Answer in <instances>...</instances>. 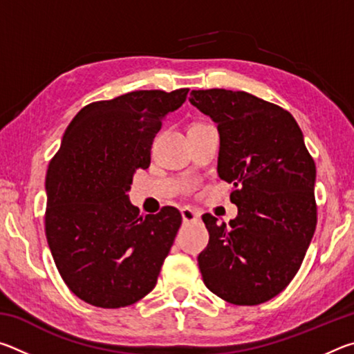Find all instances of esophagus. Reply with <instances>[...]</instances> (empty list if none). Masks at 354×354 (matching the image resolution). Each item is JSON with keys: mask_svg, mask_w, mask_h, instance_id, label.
Here are the masks:
<instances>
[{"mask_svg": "<svg viewBox=\"0 0 354 354\" xmlns=\"http://www.w3.org/2000/svg\"><path fill=\"white\" fill-rule=\"evenodd\" d=\"M181 215H183V221L184 223H192V221H200L201 215L198 211L192 207H183L181 209Z\"/></svg>", "mask_w": 354, "mask_h": 354, "instance_id": "obj_1", "label": "esophagus"}]
</instances>
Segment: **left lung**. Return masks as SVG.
I'll list each match as a JSON object with an SVG mask.
<instances>
[{
  "instance_id": "obj_1",
  "label": "left lung",
  "mask_w": 354,
  "mask_h": 354,
  "mask_svg": "<svg viewBox=\"0 0 354 354\" xmlns=\"http://www.w3.org/2000/svg\"><path fill=\"white\" fill-rule=\"evenodd\" d=\"M189 101L217 123V171L232 184L234 220L203 215L209 243L198 256L206 287L227 303L254 306L283 292L317 225L315 164L290 112L247 92L192 91Z\"/></svg>"
}]
</instances>
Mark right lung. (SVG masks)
I'll return each instance as SVG.
<instances>
[{
  "instance_id": "add662e5",
  "label": "right lung",
  "mask_w": 354,
  "mask_h": 354,
  "mask_svg": "<svg viewBox=\"0 0 354 354\" xmlns=\"http://www.w3.org/2000/svg\"><path fill=\"white\" fill-rule=\"evenodd\" d=\"M187 93L136 91L82 107L51 159L46 241L65 284L88 304L129 306L158 283L183 217L171 206L140 215L128 192L151 162L162 120Z\"/></svg>"
}]
</instances>
